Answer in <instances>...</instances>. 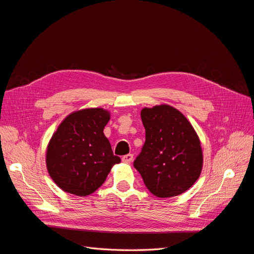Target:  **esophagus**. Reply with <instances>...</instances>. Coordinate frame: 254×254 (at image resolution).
Returning a JSON list of instances; mask_svg holds the SVG:
<instances>
[{"label": "esophagus", "mask_w": 254, "mask_h": 254, "mask_svg": "<svg viewBox=\"0 0 254 254\" xmlns=\"http://www.w3.org/2000/svg\"><path fill=\"white\" fill-rule=\"evenodd\" d=\"M122 160H123V162H125V163H130V162H132V160H133V155L132 153H128V155H126V156H124L122 158Z\"/></svg>", "instance_id": "obj_1"}]
</instances>
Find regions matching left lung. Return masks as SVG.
<instances>
[{"label":"left lung","instance_id":"left-lung-1","mask_svg":"<svg viewBox=\"0 0 254 254\" xmlns=\"http://www.w3.org/2000/svg\"><path fill=\"white\" fill-rule=\"evenodd\" d=\"M146 140L133 166L146 188L160 198L178 196L198 180L203 155L189 120L170 105L143 108Z\"/></svg>","mask_w":254,"mask_h":254}]
</instances>
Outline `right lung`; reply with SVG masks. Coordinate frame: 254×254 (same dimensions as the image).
Segmentation results:
<instances>
[{
	"mask_svg": "<svg viewBox=\"0 0 254 254\" xmlns=\"http://www.w3.org/2000/svg\"><path fill=\"white\" fill-rule=\"evenodd\" d=\"M110 112L103 108L74 111L60 123L48 144V172L66 193L88 196L105 182L113 165L121 162L113 155L104 128Z\"/></svg>",
	"mask_w": 254,
	"mask_h": 254,
	"instance_id": "obj_1",
	"label": "right lung"
}]
</instances>
